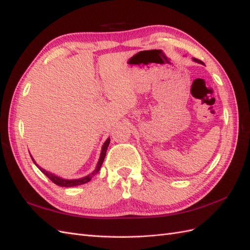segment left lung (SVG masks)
<instances>
[{"mask_svg":"<svg viewBox=\"0 0 250 250\" xmlns=\"http://www.w3.org/2000/svg\"><path fill=\"white\" fill-rule=\"evenodd\" d=\"M193 60H194V62H198V63H201V64H204L202 62H201V60H199V59H196V58H193Z\"/></svg>","mask_w":250,"mask_h":250,"instance_id":"obj_1","label":"left lung"}]
</instances>
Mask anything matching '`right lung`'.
<instances>
[{
  "label": "right lung",
  "instance_id": "right-lung-1",
  "mask_svg": "<svg viewBox=\"0 0 250 250\" xmlns=\"http://www.w3.org/2000/svg\"><path fill=\"white\" fill-rule=\"evenodd\" d=\"M109 143H110V140L107 139L106 141H105L104 145L102 146V150H101V154H100L99 162H98V164H97V167H96L95 171H93V173L88 174L87 176H84V177H82V178H78V179H64V178H62V177H59V176L55 175V174H52V173H50V172H48V171H46V170H43V169H42V168L40 167L39 165H37V164L35 163L34 158H33L31 155H30V156H31L33 163L36 165V167L39 168V169L44 174V175H46L47 177H49L55 185H57V186H59V187H66V188L76 187V186H80V185L88 183V181H89L90 179H92L98 172H99V170H100V168H101V166H102V164H103L104 158H105V155H106V150H107V147H108V145H109Z\"/></svg>",
  "mask_w": 250,
  "mask_h": 250
}]
</instances>
